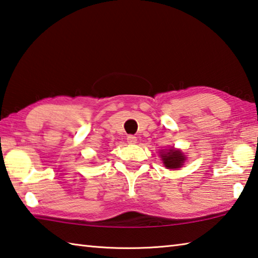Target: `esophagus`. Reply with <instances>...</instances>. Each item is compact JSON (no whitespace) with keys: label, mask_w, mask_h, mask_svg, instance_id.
<instances>
[{"label":"esophagus","mask_w":258,"mask_h":258,"mask_svg":"<svg viewBox=\"0 0 258 258\" xmlns=\"http://www.w3.org/2000/svg\"><path fill=\"white\" fill-rule=\"evenodd\" d=\"M127 142L129 144H136V143H137V138H136L135 136H133V135H129L127 137Z\"/></svg>","instance_id":"obj_1"}]
</instances>
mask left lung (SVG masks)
Returning <instances> with one entry per match:
<instances>
[{
	"instance_id": "1",
	"label": "left lung",
	"mask_w": 258,
	"mask_h": 258,
	"mask_svg": "<svg viewBox=\"0 0 258 258\" xmlns=\"http://www.w3.org/2000/svg\"><path fill=\"white\" fill-rule=\"evenodd\" d=\"M162 159L165 166L167 168H178L181 167L184 160H185V156H184L182 152L179 150H175V149H169L168 152H164L162 153Z\"/></svg>"
}]
</instances>
